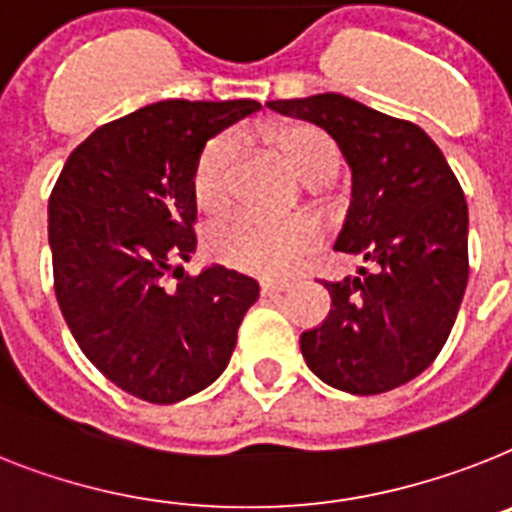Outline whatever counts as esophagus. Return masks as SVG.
Returning <instances> with one entry per match:
<instances>
[{
  "instance_id": "34e87169",
  "label": "esophagus",
  "mask_w": 512,
  "mask_h": 512,
  "mask_svg": "<svg viewBox=\"0 0 512 512\" xmlns=\"http://www.w3.org/2000/svg\"><path fill=\"white\" fill-rule=\"evenodd\" d=\"M289 289V283H278V281H263L260 283V294L268 296V299H273V296H278L281 291Z\"/></svg>"
}]
</instances>
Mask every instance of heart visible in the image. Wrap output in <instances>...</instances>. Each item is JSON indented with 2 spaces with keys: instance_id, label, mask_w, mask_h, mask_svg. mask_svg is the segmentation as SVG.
<instances>
[{
  "instance_id": "obj_1",
  "label": "heart",
  "mask_w": 512,
  "mask_h": 512,
  "mask_svg": "<svg viewBox=\"0 0 512 512\" xmlns=\"http://www.w3.org/2000/svg\"><path fill=\"white\" fill-rule=\"evenodd\" d=\"M276 145L304 184H325L336 176L341 153L328 135L312 124H283ZM239 143L234 135L213 137L192 169V197L208 216H221L234 203V169ZM320 244V229L307 216H236L218 223L208 236L210 255L236 270L257 276H291Z\"/></svg>"
}]
</instances>
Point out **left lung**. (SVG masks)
<instances>
[{
    "mask_svg": "<svg viewBox=\"0 0 512 512\" xmlns=\"http://www.w3.org/2000/svg\"><path fill=\"white\" fill-rule=\"evenodd\" d=\"M328 132L351 169L338 252L367 268L322 281L328 317L302 333L307 367L333 388L377 395L422 375L448 341L468 281V208L442 150L414 122L341 93L268 101Z\"/></svg>",
    "mask_w": 512,
    "mask_h": 512,
    "instance_id": "obj_1",
    "label": "left lung"
}]
</instances>
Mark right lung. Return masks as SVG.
Wrapping results in <instances>:
<instances>
[{
  "label": "right lung",
  "mask_w": 512,
  "mask_h": 512,
  "mask_svg": "<svg viewBox=\"0 0 512 512\" xmlns=\"http://www.w3.org/2000/svg\"><path fill=\"white\" fill-rule=\"evenodd\" d=\"M260 109L158 101L98 127L49 197L54 291L90 364L124 393L176 403L216 382L260 286L223 265L187 276L195 252L192 169L210 137ZM174 272V290L162 278Z\"/></svg>",
  "instance_id": "1"
}]
</instances>
